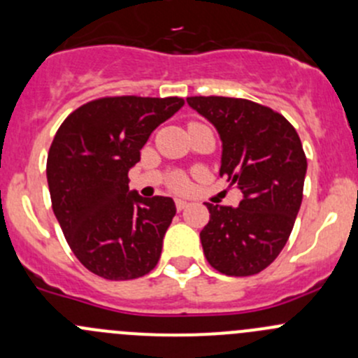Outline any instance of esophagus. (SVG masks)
I'll list each match as a JSON object with an SVG mask.
<instances>
[{"label":"esophagus","mask_w":358,"mask_h":358,"mask_svg":"<svg viewBox=\"0 0 358 358\" xmlns=\"http://www.w3.org/2000/svg\"><path fill=\"white\" fill-rule=\"evenodd\" d=\"M175 206H176V211H183V209H185L187 206H189V202L183 201V199H176L175 201Z\"/></svg>","instance_id":"34e87169"}]
</instances>
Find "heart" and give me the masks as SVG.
<instances>
[{
    "mask_svg": "<svg viewBox=\"0 0 358 358\" xmlns=\"http://www.w3.org/2000/svg\"><path fill=\"white\" fill-rule=\"evenodd\" d=\"M190 124H192V122H190ZM169 185H171V189L176 190V192H183V190H187V187H189V182H187V178L182 173H175V175H171V178H169Z\"/></svg>",
    "mask_w": 358,
    "mask_h": 358,
    "instance_id": "b5f03b06",
    "label": "heart"
}]
</instances>
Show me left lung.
Listing matches in <instances>:
<instances>
[{"mask_svg":"<svg viewBox=\"0 0 358 358\" xmlns=\"http://www.w3.org/2000/svg\"><path fill=\"white\" fill-rule=\"evenodd\" d=\"M223 142L220 176L243 192L237 208L206 202L201 243L209 265L230 277L265 270L286 246L303 199L306 156L294 126L270 107L230 96H189Z\"/></svg>","mask_w":358,"mask_h":358,"instance_id":"1","label":"left lung"}]
</instances>
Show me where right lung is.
<instances>
[{"mask_svg": "<svg viewBox=\"0 0 358 358\" xmlns=\"http://www.w3.org/2000/svg\"><path fill=\"white\" fill-rule=\"evenodd\" d=\"M180 96H102L57 129L46 159L52 208L76 258L95 275L131 280L157 265L175 216L171 197L129 192L128 171Z\"/></svg>", "mask_w": 358, "mask_h": 358, "instance_id": "1", "label": "right lung"}]
</instances>
